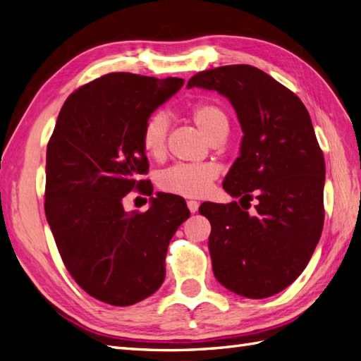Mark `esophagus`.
Instances as JSON below:
<instances>
[{
	"label": "esophagus",
	"instance_id": "esophagus-1",
	"mask_svg": "<svg viewBox=\"0 0 361 361\" xmlns=\"http://www.w3.org/2000/svg\"><path fill=\"white\" fill-rule=\"evenodd\" d=\"M188 207H189V211H190L192 214H195V212L198 211L200 203H198V201H195V200H189V201H188Z\"/></svg>",
	"mask_w": 361,
	"mask_h": 361
}]
</instances>
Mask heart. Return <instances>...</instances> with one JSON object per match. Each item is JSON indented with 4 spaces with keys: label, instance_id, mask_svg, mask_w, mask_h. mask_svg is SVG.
Wrapping results in <instances>:
<instances>
[{
    "label": "heart",
    "instance_id": "heart-1",
    "mask_svg": "<svg viewBox=\"0 0 361 361\" xmlns=\"http://www.w3.org/2000/svg\"><path fill=\"white\" fill-rule=\"evenodd\" d=\"M189 118L209 141L228 135V114L219 104L200 102L189 109ZM167 130H169V123L163 114L152 115L142 126L141 145L150 158H161L164 155ZM216 177L219 171L212 164L178 163L160 173L158 186L175 195L201 197L209 190Z\"/></svg>",
    "mask_w": 361,
    "mask_h": 361
}]
</instances>
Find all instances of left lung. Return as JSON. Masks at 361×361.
I'll use <instances>...</instances> for the list:
<instances>
[{
	"label": "left lung",
	"instance_id": "1",
	"mask_svg": "<svg viewBox=\"0 0 361 361\" xmlns=\"http://www.w3.org/2000/svg\"><path fill=\"white\" fill-rule=\"evenodd\" d=\"M195 86L228 98L243 129L223 188L247 207L206 201L198 209L212 226L214 275L238 295H275L305 271L323 231L324 158L311 116L294 92L254 66L198 72L188 82Z\"/></svg>",
	"mask_w": 361,
	"mask_h": 361
}]
</instances>
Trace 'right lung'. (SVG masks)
I'll list each match as a JSON object with an SVG mask.
<instances>
[{
    "label": "right lung",
    "instance_id": "right-lung-1",
    "mask_svg": "<svg viewBox=\"0 0 361 361\" xmlns=\"http://www.w3.org/2000/svg\"><path fill=\"white\" fill-rule=\"evenodd\" d=\"M184 85L129 72L103 75L63 104L47 145L46 203L66 269L103 303L130 306L166 276V252L190 216L178 195L158 192L146 212H126L130 190L152 195L142 126Z\"/></svg>",
    "mask_w": 361,
    "mask_h": 361
}]
</instances>
